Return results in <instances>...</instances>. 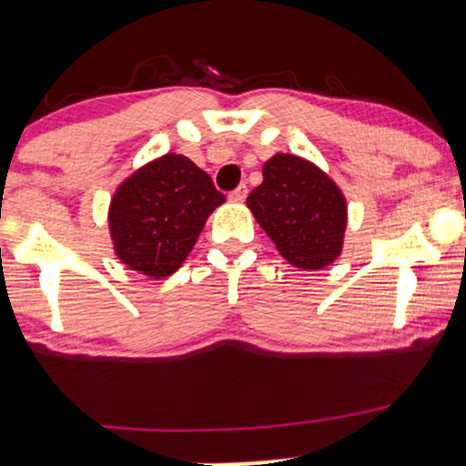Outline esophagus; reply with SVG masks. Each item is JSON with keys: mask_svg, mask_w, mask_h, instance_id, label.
Listing matches in <instances>:
<instances>
[{"mask_svg": "<svg viewBox=\"0 0 466 466\" xmlns=\"http://www.w3.org/2000/svg\"><path fill=\"white\" fill-rule=\"evenodd\" d=\"M245 197H248V186L245 184L238 186L234 192H229V201H234V203H243Z\"/></svg>", "mask_w": 466, "mask_h": 466, "instance_id": "obj_1", "label": "esophagus"}]
</instances>
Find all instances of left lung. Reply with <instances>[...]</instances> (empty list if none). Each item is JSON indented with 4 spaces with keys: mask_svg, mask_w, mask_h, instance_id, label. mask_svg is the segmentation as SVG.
<instances>
[{
    "mask_svg": "<svg viewBox=\"0 0 466 466\" xmlns=\"http://www.w3.org/2000/svg\"><path fill=\"white\" fill-rule=\"evenodd\" d=\"M248 208L280 256L298 269H324L344 248L349 206L339 186L300 155L276 153Z\"/></svg>",
    "mask_w": 466,
    "mask_h": 466,
    "instance_id": "8db88e82",
    "label": "left lung"
}]
</instances>
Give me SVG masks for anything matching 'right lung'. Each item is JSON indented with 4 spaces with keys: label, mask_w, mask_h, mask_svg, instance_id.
Returning a JSON list of instances; mask_svg holds the SVG:
<instances>
[{
    "label": "right lung",
    "mask_w": 466,
    "mask_h": 466,
    "mask_svg": "<svg viewBox=\"0 0 466 466\" xmlns=\"http://www.w3.org/2000/svg\"><path fill=\"white\" fill-rule=\"evenodd\" d=\"M223 201L210 175L186 155L166 153L140 166L109 203L116 256L151 280L175 274Z\"/></svg>",
    "instance_id": "add662e5"
}]
</instances>
